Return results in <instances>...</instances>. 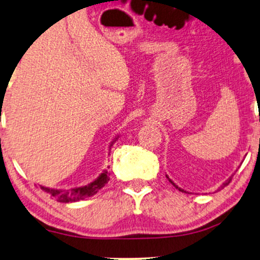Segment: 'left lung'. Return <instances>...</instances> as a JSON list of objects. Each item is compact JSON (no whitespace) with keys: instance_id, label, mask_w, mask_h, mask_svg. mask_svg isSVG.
<instances>
[{"instance_id":"left-lung-1","label":"left lung","mask_w":260,"mask_h":260,"mask_svg":"<svg viewBox=\"0 0 260 260\" xmlns=\"http://www.w3.org/2000/svg\"><path fill=\"white\" fill-rule=\"evenodd\" d=\"M167 178H168V180H169V181H170V182H172V184H173V185H174V186H175V188H178V190H179V191H182V192H186V191H185V190H182V188H180V187H179V186H178V185H176V184H174V181H172V180H170V179H169V176H168V175H167ZM231 179H233V178H229V179H228V180H226V181H225V182H222V185H221V186H220V187H219V190H220V188H224V187H225V186H228V185H229V184H230V181H231Z\"/></svg>"}]
</instances>
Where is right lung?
Listing matches in <instances>:
<instances>
[{
    "label": "right lung",
    "instance_id": "add662e5",
    "mask_svg": "<svg viewBox=\"0 0 260 260\" xmlns=\"http://www.w3.org/2000/svg\"><path fill=\"white\" fill-rule=\"evenodd\" d=\"M119 136L115 137L113 140L109 148L112 147V145L114 141H117ZM109 181V174L107 170H103V173H101V175L97 178L94 181L90 182L88 185L81 186V187H74L70 188V190H63V188H50L45 187V186H40L41 190L47 193L48 196L54 198V200L58 201L60 203H70V202H78V201L85 200L87 197H92L93 194H96L101 188L105 186L107 182Z\"/></svg>",
    "mask_w": 260,
    "mask_h": 260
}]
</instances>
